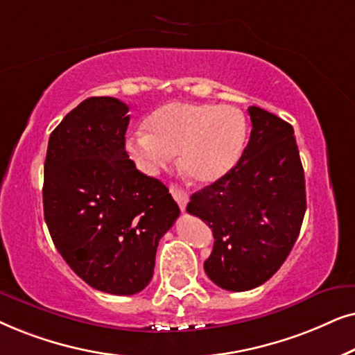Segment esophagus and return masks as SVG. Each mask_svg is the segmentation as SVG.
<instances>
[{
	"label": "esophagus",
	"mask_w": 355,
	"mask_h": 355,
	"mask_svg": "<svg viewBox=\"0 0 355 355\" xmlns=\"http://www.w3.org/2000/svg\"><path fill=\"white\" fill-rule=\"evenodd\" d=\"M170 193H172V196L175 198V201L178 202L180 209L185 211V207L188 205V193L185 190H182V188L175 187V185L170 187Z\"/></svg>",
	"instance_id": "34e87169"
}]
</instances>
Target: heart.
Masks as SVG:
<instances>
[{
  "mask_svg": "<svg viewBox=\"0 0 355 355\" xmlns=\"http://www.w3.org/2000/svg\"><path fill=\"white\" fill-rule=\"evenodd\" d=\"M144 131L126 139V149L144 172L155 173L178 154L183 175L200 185L225 177L247 143L243 113L214 103L168 102L146 118Z\"/></svg>",
  "mask_w": 355,
  "mask_h": 355,
  "instance_id": "b5f03b06",
  "label": "heart"
}]
</instances>
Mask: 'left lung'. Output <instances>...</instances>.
<instances>
[{
	"mask_svg": "<svg viewBox=\"0 0 355 355\" xmlns=\"http://www.w3.org/2000/svg\"><path fill=\"white\" fill-rule=\"evenodd\" d=\"M248 113L253 130L237 165L193 193L187 206L214 235L207 277L232 292L261 286L282 266L306 209L294 128L259 107Z\"/></svg>",
	"mask_w": 355,
	"mask_h": 355,
	"instance_id": "1",
	"label": "left lung"
}]
</instances>
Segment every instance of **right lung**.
<instances>
[{
	"instance_id": "1",
	"label": "right lung",
	"mask_w": 355,
	"mask_h": 355,
	"mask_svg": "<svg viewBox=\"0 0 355 355\" xmlns=\"http://www.w3.org/2000/svg\"><path fill=\"white\" fill-rule=\"evenodd\" d=\"M128 110L113 97L73 108L50 135L42 191L56 250L84 282L113 295L149 284L159 240L180 216L168 188L125 150Z\"/></svg>"
}]
</instances>
